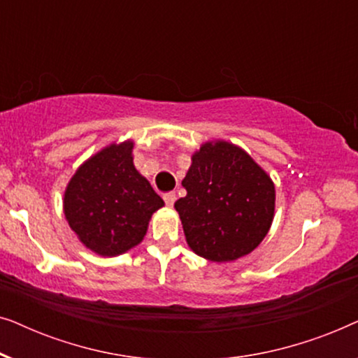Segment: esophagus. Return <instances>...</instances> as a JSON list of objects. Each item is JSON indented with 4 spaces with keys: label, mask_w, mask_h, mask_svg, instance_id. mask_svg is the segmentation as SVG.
<instances>
[{
    "label": "esophagus",
    "mask_w": 358,
    "mask_h": 358,
    "mask_svg": "<svg viewBox=\"0 0 358 358\" xmlns=\"http://www.w3.org/2000/svg\"><path fill=\"white\" fill-rule=\"evenodd\" d=\"M164 202L168 207H173L174 202H176V194L174 192H169V194H164Z\"/></svg>",
    "instance_id": "esophagus-1"
}]
</instances>
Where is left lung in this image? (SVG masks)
I'll return each instance as SVG.
<instances>
[{"instance_id":"1","label":"left lung","mask_w":358,"mask_h":358,"mask_svg":"<svg viewBox=\"0 0 358 358\" xmlns=\"http://www.w3.org/2000/svg\"><path fill=\"white\" fill-rule=\"evenodd\" d=\"M174 203L189 248L213 262L252 252L271 229L275 187L266 171L229 141H207L192 155Z\"/></svg>"}]
</instances>
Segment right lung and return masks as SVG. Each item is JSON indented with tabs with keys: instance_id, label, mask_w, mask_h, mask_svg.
I'll return each mask as SVG.
<instances>
[{
	"instance_id": "add662e5",
	"label": "right lung",
	"mask_w": 358,
	"mask_h": 358,
	"mask_svg": "<svg viewBox=\"0 0 358 358\" xmlns=\"http://www.w3.org/2000/svg\"><path fill=\"white\" fill-rule=\"evenodd\" d=\"M134 141L112 143L85 161L66 185L65 218L92 252L114 257L145 238L164 202L134 166Z\"/></svg>"
}]
</instances>
